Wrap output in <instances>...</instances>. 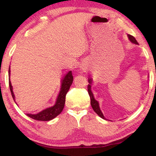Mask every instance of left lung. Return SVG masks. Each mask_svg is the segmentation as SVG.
Instances as JSON below:
<instances>
[{
	"mask_svg": "<svg viewBox=\"0 0 156 156\" xmlns=\"http://www.w3.org/2000/svg\"><path fill=\"white\" fill-rule=\"evenodd\" d=\"M128 39H129V40L130 41V42H132V43L138 44L137 41L136 40V39L134 38L133 36H131V35H130V34H128ZM88 82H89V84H88V92H89V97H90L91 105H92L93 110L94 111V112H95L96 114H98V116H99V117H101V118H103V119H105V117H104V116H103V113H102V112H101V108H100L99 103H98V101H97L96 100L94 99V95H93V93L92 92V90H91V84H92V78H88Z\"/></svg>",
	"mask_w": 156,
	"mask_h": 156,
	"instance_id": "left-lung-1",
	"label": "left lung"
}]
</instances>
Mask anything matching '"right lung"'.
Masks as SVG:
<instances>
[{"label":"right lung","instance_id":"1","mask_svg":"<svg viewBox=\"0 0 156 156\" xmlns=\"http://www.w3.org/2000/svg\"><path fill=\"white\" fill-rule=\"evenodd\" d=\"M9 76L10 77V67L9 68ZM73 81V76L72 75V71H69L67 73V75L64 76L63 80H62L60 92L58 93V97H57L55 105L51 107H49V108L44 109L42 112L37 113V114H26V115L28 117L32 118V119L39 121H49L56 117L63 110L64 104H65L66 94H67L68 90L69 89L70 86L72 85ZM9 83L11 94H12L14 101H15V97L13 92V88H12V83L10 81V78H9Z\"/></svg>","mask_w":156,"mask_h":156}]
</instances>
